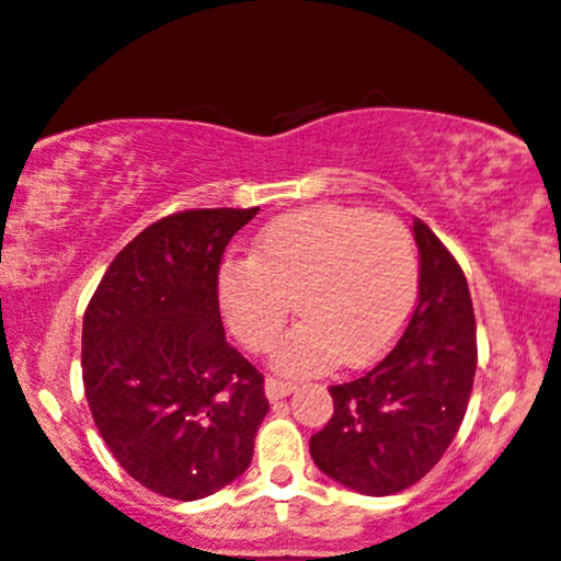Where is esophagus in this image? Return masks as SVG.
<instances>
[{
	"label": "esophagus",
	"mask_w": 561,
	"mask_h": 561,
	"mask_svg": "<svg viewBox=\"0 0 561 561\" xmlns=\"http://www.w3.org/2000/svg\"><path fill=\"white\" fill-rule=\"evenodd\" d=\"M296 386L288 383V380H278V378H267L265 380V393L270 401H278V399H286L288 393H294Z\"/></svg>",
	"instance_id": "obj_1"
}]
</instances>
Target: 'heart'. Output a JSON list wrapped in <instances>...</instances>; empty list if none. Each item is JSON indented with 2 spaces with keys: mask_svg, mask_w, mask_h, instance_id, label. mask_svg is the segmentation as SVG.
<instances>
[{
  "mask_svg": "<svg viewBox=\"0 0 561 561\" xmlns=\"http://www.w3.org/2000/svg\"><path fill=\"white\" fill-rule=\"evenodd\" d=\"M420 291L412 230L393 215L318 204L273 220L254 254L228 260L217 299L252 352L278 339L296 299L301 320L273 348L275 370L312 375L367 365L397 341Z\"/></svg>",
  "mask_w": 561,
  "mask_h": 561,
  "instance_id": "obj_1",
  "label": "heart"
}]
</instances>
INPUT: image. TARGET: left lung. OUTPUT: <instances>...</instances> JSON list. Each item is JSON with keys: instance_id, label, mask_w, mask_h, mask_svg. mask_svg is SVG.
<instances>
[{"instance_id": "left-lung-1", "label": "left lung", "mask_w": 561, "mask_h": 561, "mask_svg": "<svg viewBox=\"0 0 561 561\" xmlns=\"http://www.w3.org/2000/svg\"><path fill=\"white\" fill-rule=\"evenodd\" d=\"M417 305L378 365L331 386L333 414L309 438L328 478L367 496H391L425 478L462 425L478 367L476 312L449 249L414 220Z\"/></svg>"}]
</instances>
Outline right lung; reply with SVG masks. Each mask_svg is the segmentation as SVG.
<instances>
[{
  "label": "right lung",
  "mask_w": 561,
  "mask_h": 561,
  "mask_svg": "<svg viewBox=\"0 0 561 561\" xmlns=\"http://www.w3.org/2000/svg\"><path fill=\"white\" fill-rule=\"evenodd\" d=\"M252 209H183L112 260L83 314L91 417L144 489L194 502L252 462L265 378L228 344L217 275Z\"/></svg>",
  "instance_id": "add662e5"
}]
</instances>
